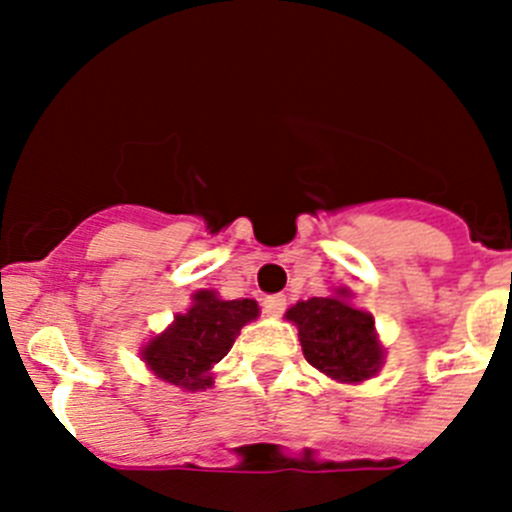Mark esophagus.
Segmentation results:
<instances>
[{
  "mask_svg": "<svg viewBox=\"0 0 512 512\" xmlns=\"http://www.w3.org/2000/svg\"><path fill=\"white\" fill-rule=\"evenodd\" d=\"M262 308H265V313L270 315V318H278L285 310V298L283 295H270V298L262 300Z\"/></svg>",
  "mask_w": 512,
  "mask_h": 512,
  "instance_id": "obj_1",
  "label": "esophagus"
}]
</instances>
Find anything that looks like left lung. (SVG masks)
Segmentation results:
<instances>
[{"mask_svg": "<svg viewBox=\"0 0 512 512\" xmlns=\"http://www.w3.org/2000/svg\"><path fill=\"white\" fill-rule=\"evenodd\" d=\"M348 288L326 298L298 300L285 318L298 328L303 356L310 366L338 384H364L384 366L386 348L376 333L374 315L351 303Z\"/></svg>", "mask_w": 512, "mask_h": 512, "instance_id": "8db88e82", "label": "left lung"}]
</instances>
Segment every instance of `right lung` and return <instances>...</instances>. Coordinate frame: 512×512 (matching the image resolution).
Instances as JSON below:
<instances>
[{"instance_id": "obj_1", "label": "right lung", "mask_w": 512, "mask_h": 512, "mask_svg": "<svg viewBox=\"0 0 512 512\" xmlns=\"http://www.w3.org/2000/svg\"><path fill=\"white\" fill-rule=\"evenodd\" d=\"M260 315L252 298L224 300L217 290H197L186 313L148 338L138 356L156 379L184 391H202L214 384L212 369L232 348L242 326Z\"/></svg>"}]
</instances>
